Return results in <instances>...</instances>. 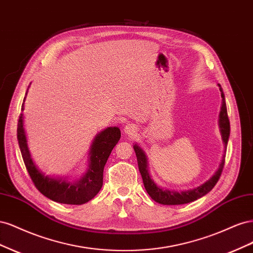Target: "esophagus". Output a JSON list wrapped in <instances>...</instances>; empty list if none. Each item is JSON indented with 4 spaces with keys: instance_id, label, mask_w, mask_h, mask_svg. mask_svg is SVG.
Listing matches in <instances>:
<instances>
[{
    "instance_id": "obj_1",
    "label": "esophagus",
    "mask_w": 253,
    "mask_h": 253,
    "mask_svg": "<svg viewBox=\"0 0 253 253\" xmlns=\"http://www.w3.org/2000/svg\"><path fill=\"white\" fill-rule=\"evenodd\" d=\"M125 132L129 136H135L137 134V127L134 125H127L125 126Z\"/></svg>"
}]
</instances>
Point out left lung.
I'll return each mask as SVG.
<instances>
[{
  "instance_id": "8db88e82",
  "label": "left lung",
  "mask_w": 253,
  "mask_h": 253,
  "mask_svg": "<svg viewBox=\"0 0 253 253\" xmlns=\"http://www.w3.org/2000/svg\"><path fill=\"white\" fill-rule=\"evenodd\" d=\"M218 86H219L220 95H221V100H223V102H221L220 112H219L218 125H219V128H220L221 138H223V141L225 143V149H226L228 139H229V135H230V122H229L228 114H227V106H226L224 91L219 84H218ZM134 151L136 153L137 162H138V168H139V171L141 174L145 190H147L148 194L151 196L153 201H155L156 203L163 204V205L188 204V203L198 200V198L203 197L207 193H209L210 191L214 188V186L216 185V182L218 181V179L220 177V174H221V172H223V168L225 165V157H226V155L224 154L218 170L208 181H206L205 183H203L202 186L197 187L193 190L182 191V192H176V191H170V190L158 187L154 182V180L151 178V176L149 174L148 158H147V155H145V153L143 152V150L139 147V145L134 144ZM225 152H226V150H225Z\"/></svg>"
}]
</instances>
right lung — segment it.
<instances>
[{"label": "right lung", "instance_id": "right-lung-1", "mask_svg": "<svg viewBox=\"0 0 253 253\" xmlns=\"http://www.w3.org/2000/svg\"><path fill=\"white\" fill-rule=\"evenodd\" d=\"M24 101L22 104V111H24ZM23 122H24L23 114H20L17 129L19 147L28 174L36 188L44 196L60 204L82 205L93 200L102 188L104 166L108 162L112 150L120 139L121 133L119 127H108L95 137L88 154L89 164L87 172L81 179L70 182L62 178H52L49 176H45L38 169L29 153Z\"/></svg>", "mask_w": 253, "mask_h": 253}]
</instances>
